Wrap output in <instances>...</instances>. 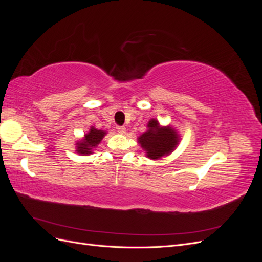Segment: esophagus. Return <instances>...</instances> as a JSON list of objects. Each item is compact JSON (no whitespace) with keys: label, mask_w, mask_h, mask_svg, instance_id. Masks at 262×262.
Returning <instances> with one entry per match:
<instances>
[{"label":"esophagus","mask_w":262,"mask_h":262,"mask_svg":"<svg viewBox=\"0 0 262 262\" xmlns=\"http://www.w3.org/2000/svg\"><path fill=\"white\" fill-rule=\"evenodd\" d=\"M116 129H117V131H118L119 133H121V134L125 133V128H124V126H122V125H118Z\"/></svg>","instance_id":"obj_1"}]
</instances>
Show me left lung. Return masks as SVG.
I'll use <instances>...</instances> for the list:
<instances>
[{
	"instance_id": "obj_1",
	"label": "left lung",
	"mask_w": 262,
	"mask_h": 262,
	"mask_svg": "<svg viewBox=\"0 0 262 262\" xmlns=\"http://www.w3.org/2000/svg\"><path fill=\"white\" fill-rule=\"evenodd\" d=\"M147 128V131L140 136L138 142L150 160L169 155L178 145L179 136L170 125L161 126L156 119H150Z\"/></svg>"
}]
</instances>
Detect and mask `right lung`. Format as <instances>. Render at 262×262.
<instances>
[{
  "label": "right lung",
  "instance_id": "add662e5",
  "mask_svg": "<svg viewBox=\"0 0 262 262\" xmlns=\"http://www.w3.org/2000/svg\"><path fill=\"white\" fill-rule=\"evenodd\" d=\"M105 131L95 129L92 126L89 133L85 134L84 138L76 143V152L81 155H90L93 153V149L96 147L100 141L106 136Z\"/></svg>",
  "mask_w": 262,
  "mask_h": 262
}]
</instances>
